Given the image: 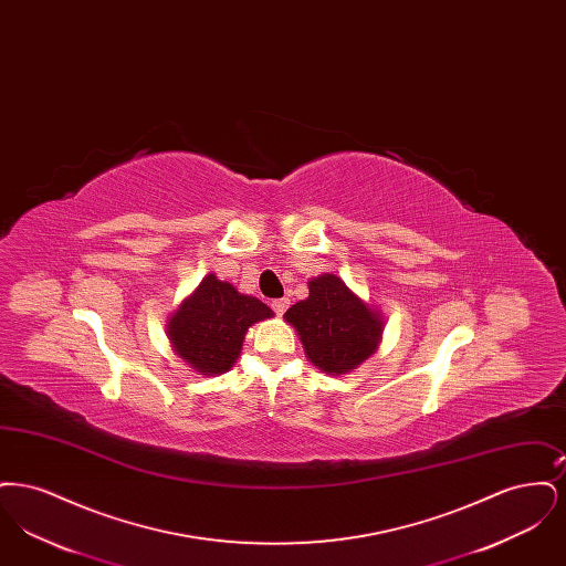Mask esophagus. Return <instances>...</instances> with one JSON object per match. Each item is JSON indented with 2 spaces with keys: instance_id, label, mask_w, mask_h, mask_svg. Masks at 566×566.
<instances>
[{
  "instance_id": "1",
  "label": "esophagus",
  "mask_w": 566,
  "mask_h": 566,
  "mask_svg": "<svg viewBox=\"0 0 566 566\" xmlns=\"http://www.w3.org/2000/svg\"><path fill=\"white\" fill-rule=\"evenodd\" d=\"M289 305H291V298H289V296H282V298L271 301V310H273L277 316H282V314L289 310Z\"/></svg>"
}]
</instances>
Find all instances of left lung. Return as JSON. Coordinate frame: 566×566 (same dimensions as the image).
Masks as SVG:
<instances>
[{
	"instance_id": "1",
	"label": "left lung",
	"mask_w": 566,
	"mask_h": 566,
	"mask_svg": "<svg viewBox=\"0 0 566 566\" xmlns=\"http://www.w3.org/2000/svg\"><path fill=\"white\" fill-rule=\"evenodd\" d=\"M307 358L324 374L342 376L356 369L377 350L384 321L342 277L323 273L310 280V296L286 314Z\"/></svg>"
}]
</instances>
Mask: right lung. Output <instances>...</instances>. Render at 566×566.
<instances>
[{
	"instance_id": "obj_1",
	"label": "right lung",
	"mask_w": 566,
	"mask_h": 566,
	"mask_svg": "<svg viewBox=\"0 0 566 566\" xmlns=\"http://www.w3.org/2000/svg\"><path fill=\"white\" fill-rule=\"evenodd\" d=\"M273 312L256 296L242 295L214 273L206 275L167 323L176 354L199 376H220L233 367L245 331Z\"/></svg>"
}]
</instances>
